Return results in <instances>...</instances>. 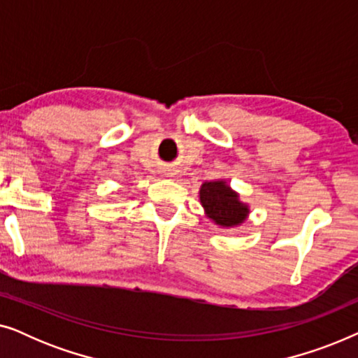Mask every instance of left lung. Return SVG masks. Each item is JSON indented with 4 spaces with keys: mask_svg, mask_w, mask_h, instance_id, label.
Here are the masks:
<instances>
[{
    "mask_svg": "<svg viewBox=\"0 0 358 358\" xmlns=\"http://www.w3.org/2000/svg\"><path fill=\"white\" fill-rule=\"evenodd\" d=\"M200 203L205 208L207 217L223 228L238 227L249 213L248 205L239 200V195L224 180L202 184Z\"/></svg>",
    "mask_w": 358,
    "mask_h": 358,
    "instance_id": "1",
    "label": "left lung"
}]
</instances>
